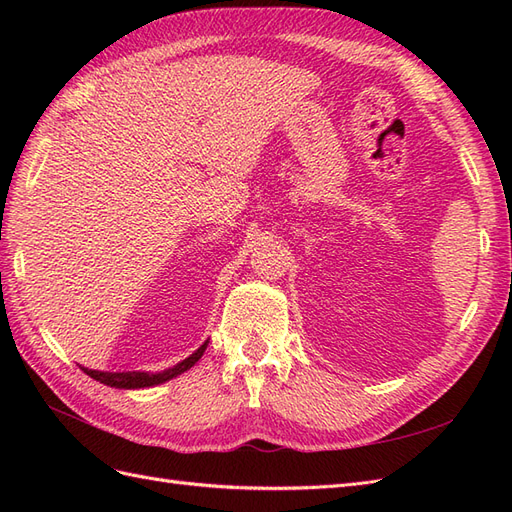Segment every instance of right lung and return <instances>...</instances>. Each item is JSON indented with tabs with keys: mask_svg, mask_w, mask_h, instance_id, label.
Here are the masks:
<instances>
[{
	"mask_svg": "<svg viewBox=\"0 0 512 512\" xmlns=\"http://www.w3.org/2000/svg\"><path fill=\"white\" fill-rule=\"evenodd\" d=\"M209 342H205L200 346L194 354H190L188 359L177 363L175 367L164 369L160 374H147V371H119V374H113V371H96V369H85L81 367L87 376H91L94 380L106 384V386H115V389H145V386H153V384H162L170 378H177L183 371H188L200 356L205 354Z\"/></svg>",
	"mask_w": 512,
	"mask_h": 512,
	"instance_id": "1",
	"label": "right lung"
}]
</instances>
